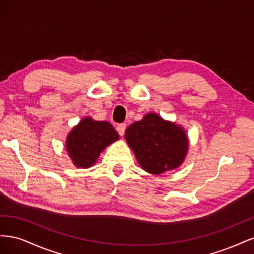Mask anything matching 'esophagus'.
I'll return each mask as SVG.
<instances>
[{"mask_svg":"<svg viewBox=\"0 0 254 254\" xmlns=\"http://www.w3.org/2000/svg\"><path fill=\"white\" fill-rule=\"evenodd\" d=\"M125 129H126V124H119V125L117 126V131L119 132V134H120L121 136L124 135Z\"/></svg>","mask_w":254,"mask_h":254,"instance_id":"esophagus-1","label":"esophagus"}]
</instances>
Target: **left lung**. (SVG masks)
<instances>
[{"mask_svg": "<svg viewBox=\"0 0 254 254\" xmlns=\"http://www.w3.org/2000/svg\"><path fill=\"white\" fill-rule=\"evenodd\" d=\"M125 140L145 172L161 175L182 165L189 151L186 130L153 112L132 123L125 131Z\"/></svg>", "mask_w": 254, "mask_h": 254, "instance_id": "8db88e82", "label": "left lung"}]
</instances>
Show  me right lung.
Here are the masks:
<instances>
[{
    "label": "right lung",
    "instance_id": "right-lung-1",
    "mask_svg": "<svg viewBox=\"0 0 254 254\" xmlns=\"http://www.w3.org/2000/svg\"><path fill=\"white\" fill-rule=\"evenodd\" d=\"M119 137L109 122L86 117L68 132L65 149L76 167L89 168L96 163L102 151Z\"/></svg>",
    "mask_w": 254,
    "mask_h": 254
}]
</instances>
